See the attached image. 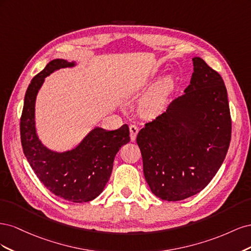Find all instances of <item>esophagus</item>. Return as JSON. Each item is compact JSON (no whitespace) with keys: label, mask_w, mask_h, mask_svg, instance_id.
I'll list each match as a JSON object with an SVG mask.
<instances>
[{"label":"esophagus","mask_w":251,"mask_h":251,"mask_svg":"<svg viewBox=\"0 0 251 251\" xmlns=\"http://www.w3.org/2000/svg\"><path fill=\"white\" fill-rule=\"evenodd\" d=\"M138 131H139V128L136 126L135 125L130 126V136H131L132 141H135L136 136H137V134H138Z\"/></svg>","instance_id":"1"}]
</instances>
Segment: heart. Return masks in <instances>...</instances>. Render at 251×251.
<instances>
[{
  "label": "heart",
  "mask_w": 251,
  "mask_h": 251,
  "mask_svg": "<svg viewBox=\"0 0 251 251\" xmlns=\"http://www.w3.org/2000/svg\"><path fill=\"white\" fill-rule=\"evenodd\" d=\"M176 87V76L166 74L155 82L143 95L138 104L139 113L143 117H154L160 113Z\"/></svg>",
  "instance_id": "heart-1"
}]
</instances>
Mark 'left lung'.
Segmentation results:
<instances>
[{"mask_svg": "<svg viewBox=\"0 0 251 251\" xmlns=\"http://www.w3.org/2000/svg\"><path fill=\"white\" fill-rule=\"evenodd\" d=\"M184 94L137 135L143 174L158 198L180 201L200 193L221 168L231 138L227 90L201 57Z\"/></svg>", "mask_w": 251, "mask_h": 251, "instance_id": "1", "label": "left lung"}]
</instances>
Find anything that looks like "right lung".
<instances>
[{
  "instance_id": "obj_1",
  "label": "right lung",
  "mask_w": 251,
  "mask_h": 251,
  "mask_svg": "<svg viewBox=\"0 0 251 251\" xmlns=\"http://www.w3.org/2000/svg\"><path fill=\"white\" fill-rule=\"evenodd\" d=\"M76 65L56 58L35 75L26 91L20 127L23 151L42 183L59 198L82 203L102 193L112 174L114 158L130 141V131L126 125L113 131L96 126L72 150L56 151L44 146L35 127L37 93L51 73Z\"/></svg>"
}]
</instances>
